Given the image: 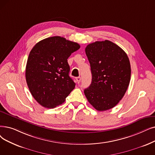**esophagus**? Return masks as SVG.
I'll use <instances>...</instances> for the list:
<instances>
[{
	"instance_id": "34e87169",
	"label": "esophagus",
	"mask_w": 155,
	"mask_h": 155,
	"mask_svg": "<svg viewBox=\"0 0 155 155\" xmlns=\"http://www.w3.org/2000/svg\"><path fill=\"white\" fill-rule=\"evenodd\" d=\"M76 80H77V82H78V83H80V81H81V77H77Z\"/></svg>"
}]
</instances>
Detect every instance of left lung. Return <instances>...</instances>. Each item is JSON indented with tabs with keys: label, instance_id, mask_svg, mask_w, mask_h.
<instances>
[{
	"label": "left lung",
	"instance_id": "1",
	"mask_svg": "<svg viewBox=\"0 0 155 155\" xmlns=\"http://www.w3.org/2000/svg\"><path fill=\"white\" fill-rule=\"evenodd\" d=\"M91 64L92 82L84 90L89 103L97 111L115 107L129 87L131 69L125 52L110 40L97 41L86 47Z\"/></svg>",
	"mask_w": 155,
	"mask_h": 155
}]
</instances>
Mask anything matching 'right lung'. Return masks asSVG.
<instances>
[{
    "instance_id": "right-lung-1",
    "label": "right lung",
    "mask_w": 155,
    "mask_h": 155,
    "mask_svg": "<svg viewBox=\"0 0 155 155\" xmlns=\"http://www.w3.org/2000/svg\"><path fill=\"white\" fill-rule=\"evenodd\" d=\"M80 48L76 42L55 36L41 40L32 48L25 77L32 96L40 105L54 108L63 104L75 88L67 59Z\"/></svg>"
}]
</instances>
